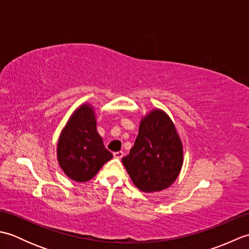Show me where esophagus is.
Masks as SVG:
<instances>
[{
  "mask_svg": "<svg viewBox=\"0 0 249 249\" xmlns=\"http://www.w3.org/2000/svg\"><path fill=\"white\" fill-rule=\"evenodd\" d=\"M113 156H114V158H122L124 156V152L123 151H119V152H114L113 153Z\"/></svg>",
  "mask_w": 249,
  "mask_h": 249,
  "instance_id": "1",
  "label": "esophagus"
}]
</instances>
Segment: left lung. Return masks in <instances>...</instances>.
Here are the masks:
<instances>
[{"instance_id": "1", "label": "left lung", "mask_w": 249, "mask_h": 249, "mask_svg": "<svg viewBox=\"0 0 249 249\" xmlns=\"http://www.w3.org/2000/svg\"><path fill=\"white\" fill-rule=\"evenodd\" d=\"M122 162L133 183L144 193L160 192L176 181L183 149L172 121L163 111H152L141 121L135 144Z\"/></svg>"}]
</instances>
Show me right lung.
I'll return each instance as SVG.
<instances>
[{"label":"right lung","mask_w":249,"mask_h":249,"mask_svg":"<svg viewBox=\"0 0 249 249\" xmlns=\"http://www.w3.org/2000/svg\"><path fill=\"white\" fill-rule=\"evenodd\" d=\"M112 157L96 130L93 108L81 106L67 122L57 143L63 171L73 181L87 182Z\"/></svg>","instance_id":"add662e5"}]
</instances>
